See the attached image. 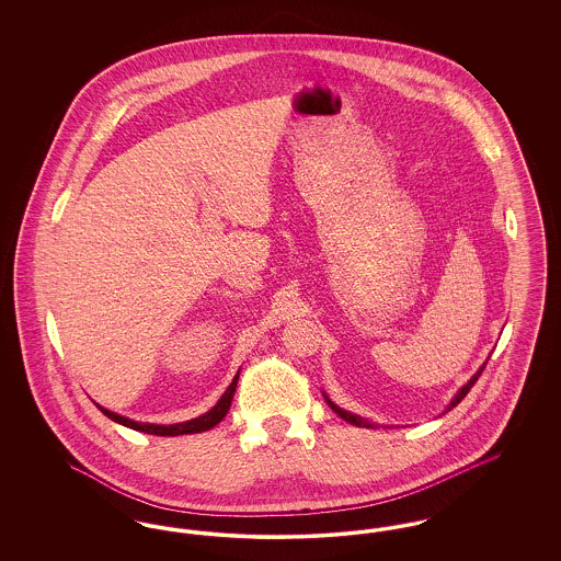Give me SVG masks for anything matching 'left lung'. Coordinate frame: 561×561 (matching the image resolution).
Returning a JSON list of instances; mask_svg holds the SVG:
<instances>
[{
    "label": "left lung",
    "mask_w": 561,
    "mask_h": 561,
    "mask_svg": "<svg viewBox=\"0 0 561 561\" xmlns=\"http://www.w3.org/2000/svg\"><path fill=\"white\" fill-rule=\"evenodd\" d=\"M483 368H485V364H483V366H481L480 370H478V373L473 374V376H471V378H469V380H467V382H465V385H462V387H460V389H458V391H456V396H454L453 401H450V403H448V408H446V412H448V410H453L454 405H458V403H460V401H462V398H465V396H467V393H469V389H471V387H473V385H476V380H478V378H480V374L483 373ZM323 400L328 401V405H330V408H332V410H334V412H336V414H339V416H341V419H343V421H347V423H351V425H355V427H366V428L374 427L373 423H370V421H368V419H362V416H357V414H353V412H347V410H343V408H339V405H336V403H334V401L330 400V398H328V396H325V393H323ZM446 412H444V414H446Z\"/></svg>",
    "instance_id": "8db88e82"
}]
</instances>
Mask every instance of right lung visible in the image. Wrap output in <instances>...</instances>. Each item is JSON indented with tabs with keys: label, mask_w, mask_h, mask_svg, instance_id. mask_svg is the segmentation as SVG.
<instances>
[{
	"label": "right lung",
	"mask_w": 561,
	"mask_h": 561,
	"mask_svg": "<svg viewBox=\"0 0 561 561\" xmlns=\"http://www.w3.org/2000/svg\"><path fill=\"white\" fill-rule=\"evenodd\" d=\"M238 378H240V373L236 374V378L231 380V385L227 387V391L220 396V400L216 401V405H214L213 410H208L206 414H202V416H197V419H191L187 423H176V425L136 423L133 419L122 416V414H115V412H111V410L99 405V403H96V408H99L107 419H111L113 423H119V425H124V427L134 428V431H140V433H149V435L174 437V435H187V433H202V431H208V428H213L214 425H218V423L225 419V414L229 412L231 401H233V396H236Z\"/></svg>",
	"instance_id": "obj_1"
}]
</instances>
